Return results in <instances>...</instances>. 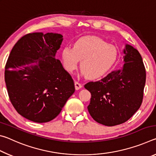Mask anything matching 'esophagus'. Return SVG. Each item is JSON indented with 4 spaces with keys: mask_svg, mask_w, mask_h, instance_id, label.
I'll use <instances>...</instances> for the list:
<instances>
[{
    "mask_svg": "<svg viewBox=\"0 0 156 156\" xmlns=\"http://www.w3.org/2000/svg\"><path fill=\"white\" fill-rule=\"evenodd\" d=\"M74 84H75V88H76V90H78V89H81L82 87H83V86H82L81 84H80L79 83H78V82H76V81H75Z\"/></svg>",
    "mask_w": 156,
    "mask_h": 156,
    "instance_id": "esophagus-1",
    "label": "esophagus"
}]
</instances>
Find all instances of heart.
Masks as SVG:
<instances>
[{"label": "heart", "mask_w": 156, "mask_h": 156, "mask_svg": "<svg viewBox=\"0 0 156 156\" xmlns=\"http://www.w3.org/2000/svg\"><path fill=\"white\" fill-rule=\"evenodd\" d=\"M117 57L115 47L96 36L82 37L73 44V49L66 47L62 51L63 65L68 72L75 71L81 60L82 74L92 80L106 74Z\"/></svg>", "instance_id": "obj_1"}]
</instances>
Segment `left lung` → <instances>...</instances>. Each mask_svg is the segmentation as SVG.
Instances as JSON below:
<instances>
[{
	"instance_id": "8db88e82",
	"label": "left lung",
	"mask_w": 156,
	"mask_h": 156,
	"mask_svg": "<svg viewBox=\"0 0 156 156\" xmlns=\"http://www.w3.org/2000/svg\"><path fill=\"white\" fill-rule=\"evenodd\" d=\"M122 54V67L84 85L91 94L89 113L95 121L108 126L127 121L143 98L146 72L141 55L129 44H125Z\"/></svg>"
}]
</instances>
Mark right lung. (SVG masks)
I'll return each instance as SVG.
<instances>
[{"label":"right lung","instance_id":"right-lung-1","mask_svg":"<svg viewBox=\"0 0 156 156\" xmlns=\"http://www.w3.org/2000/svg\"><path fill=\"white\" fill-rule=\"evenodd\" d=\"M62 37L55 33L26 34L10 52L5 81L12 105L26 119L49 122L74 93L73 79L56 58Z\"/></svg>","mask_w":156,"mask_h":156}]
</instances>
